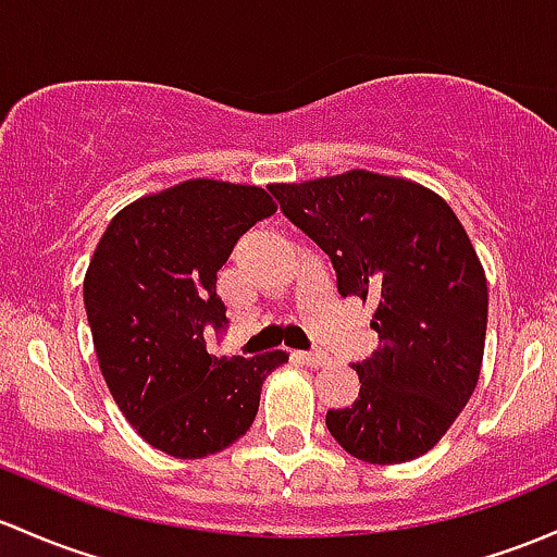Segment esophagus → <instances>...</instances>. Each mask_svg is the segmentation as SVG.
Returning a JSON list of instances; mask_svg holds the SVG:
<instances>
[{"label": "esophagus", "instance_id": "obj_1", "mask_svg": "<svg viewBox=\"0 0 557 557\" xmlns=\"http://www.w3.org/2000/svg\"><path fill=\"white\" fill-rule=\"evenodd\" d=\"M294 357L298 362H304V366H309V368L327 366V355L325 352H294Z\"/></svg>", "mask_w": 557, "mask_h": 557}]
</instances>
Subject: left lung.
Returning a JSON list of instances; mask_svg holds the SVG:
<instances>
[{"mask_svg": "<svg viewBox=\"0 0 557 557\" xmlns=\"http://www.w3.org/2000/svg\"><path fill=\"white\" fill-rule=\"evenodd\" d=\"M269 191L327 253L338 294L376 304L382 347L352 362L360 395L327 411V432L371 465L426 454L467 406L483 362L488 285L461 221L435 191L368 171Z\"/></svg>", "mask_w": 557, "mask_h": 557, "instance_id": "obj_1", "label": "left lung"}]
</instances>
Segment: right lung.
Here are the masks:
<instances>
[{
    "label": "right lung",
    "instance_id": "add662e5",
    "mask_svg": "<svg viewBox=\"0 0 557 557\" xmlns=\"http://www.w3.org/2000/svg\"><path fill=\"white\" fill-rule=\"evenodd\" d=\"M277 210L259 186L195 178L111 219L85 274V309L111 397L149 446L175 459L219 454L253 424L261 384L288 352L215 357L226 327L215 272Z\"/></svg>",
    "mask_w": 557,
    "mask_h": 557
}]
</instances>
